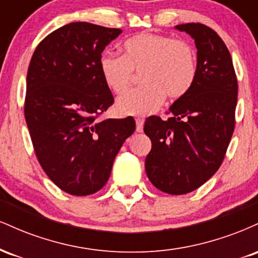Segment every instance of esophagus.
I'll use <instances>...</instances> for the list:
<instances>
[{
    "label": "esophagus",
    "instance_id": "esophagus-1",
    "mask_svg": "<svg viewBox=\"0 0 258 258\" xmlns=\"http://www.w3.org/2000/svg\"><path fill=\"white\" fill-rule=\"evenodd\" d=\"M136 125H137V126H136V131L139 132V133L143 132V125H144V120L143 119H139V117H138V119H136Z\"/></svg>",
    "mask_w": 258,
    "mask_h": 258
}]
</instances>
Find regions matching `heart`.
I'll list each match as a JSON object with an SVG mask.
<instances>
[{
  "instance_id": "b5f03b06",
  "label": "heart",
  "mask_w": 258,
  "mask_h": 258,
  "mask_svg": "<svg viewBox=\"0 0 258 258\" xmlns=\"http://www.w3.org/2000/svg\"><path fill=\"white\" fill-rule=\"evenodd\" d=\"M99 69L105 85L117 94L131 85L133 72H142L143 85L119 97L115 108L120 115L146 116L166 96L178 99L188 93L197 78V54L185 41L143 32L123 43V55L103 53Z\"/></svg>"
}]
</instances>
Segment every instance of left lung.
I'll return each instance as SVG.
<instances>
[{
  "label": "left lung",
  "mask_w": 258,
  "mask_h": 258,
  "mask_svg": "<svg viewBox=\"0 0 258 258\" xmlns=\"http://www.w3.org/2000/svg\"><path fill=\"white\" fill-rule=\"evenodd\" d=\"M194 38L197 78L170 106L172 117L150 116L144 132L152 141L148 178L161 191L190 193L220 168L235 126L238 81L232 57L217 32L200 23L176 25Z\"/></svg>",
  "instance_id": "left-lung-1"
}]
</instances>
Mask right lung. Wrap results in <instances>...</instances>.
I'll list each match as a JSON object with an SVG mask.
<instances>
[{
	"label": "right lung",
	"mask_w": 258,
	"mask_h": 258,
	"mask_svg": "<svg viewBox=\"0 0 258 258\" xmlns=\"http://www.w3.org/2000/svg\"><path fill=\"white\" fill-rule=\"evenodd\" d=\"M121 32L70 23L41 41L29 65L24 114L32 146L49 179L68 194L85 197L102 189L136 130L130 116L97 120L114 103L99 59Z\"/></svg>",
	"instance_id": "right-lung-1"
}]
</instances>
